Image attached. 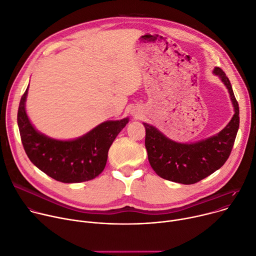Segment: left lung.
Wrapping results in <instances>:
<instances>
[{
	"label": "left lung",
	"mask_w": 256,
	"mask_h": 256,
	"mask_svg": "<svg viewBox=\"0 0 256 256\" xmlns=\"http://www.w3.org/2000/svg\"><path fill=\"white\" fill-rule=\"evenodd\" d=\"M212 72L226 86L234 107L233 118L220 132L194 143H180L154 126L143 122L148 160L162 178L184 184H195L220 170L230 154L239 130V105L226 74L220 67H214Z\"/></svg>",
	"instance_id": "left-lung-1"
}]
</instances>
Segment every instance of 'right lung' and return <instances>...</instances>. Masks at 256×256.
<instances>
[{
    "label": "right lung",
    "mask_w": 256,
    "mask_h": 256,
    "mask_svg": "<svg viewBox=\"0 0 256 256\" xmlns=\"http://www.w3.org/2000/svg\"><path fill=\"white\" fill-rule=\"evenodd\" d=\"M28 86L19 103L17 124L30 160L62 182H82L98 176L105 168L110 146L128 118L104 122L72 140H57L42 134L30 122L26 109Z\"/></svg>",
    "instance_id": "right-lung-1"
}]
</instances>
